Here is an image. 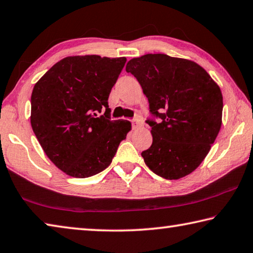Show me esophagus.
<instances>
[{
	"mask_svg": "<svg viewBox=\"0 0 253 253\" xmlns=\"http://www.w3.org/2000/svg\"><path fill=\"white\" fill-rule=\"evenodd\" d=\"M142 123H143V119L140 116H137L135 117L134 119H132L131 122V125H132V128H138L142 126Z\"/></svg>",
	"mask_w": 253,
	"mask_h": 253,
	"instance_id": "1",
	"label": "esophagus"
}]
</instances>
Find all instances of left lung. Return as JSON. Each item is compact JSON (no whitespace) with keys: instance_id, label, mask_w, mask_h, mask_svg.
Wrapping results in <instances>:
<instances>
[{"instance_id":"8db88e82","label":"left lung","mask_w":253,"mask_h":253,"mask_svg":"<svg viewBox=\"0 0 253 253\" xmlns=\"http://www.w3.org/2000/svg\"><path fill=\"white\" fill-rule=\"evenodd\" d=\"M126 71L149 102L146 123L153 143L142 152L145 164L166 179L186 176L203 162L220 131L223 98L219 85L198 63L163 53L131 59Z\"/></svg>"}]
</instances>
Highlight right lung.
I'll return each instance as SVG.
<instances>
[{
	"label": "right lung",
	"mask_w": 253,
	"mask_h": 253,
	"mask_svg": "<svg viewBox=\"0 0 253 253\" xmlns=\"http://www.w3.org/2000/svg\"><path fill=\"white\" fill-rule=\"evenodd\" d=\"M125 63L124 57H68L34 84L32 129L50 161L72 177H89L108 168L130 130L128 121H111L108 106Z\"/></svg>",
	"instance_id": "add662e5"
}]
</instances>
